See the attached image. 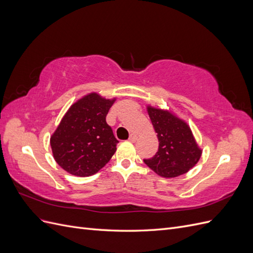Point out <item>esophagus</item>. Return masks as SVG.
Masks as SVG:
<instances>
[{"label": "esophagus", "mask_w": 253, "mask_h": 253, "mask_svg": "<svg viewBox=\"0 0 253 253\" xmlns=\"http://www.w3.org/2000/svg\"><path fill=\"white\" fill-rule=\"evenodd\" d=\"M137 140V136L135 134H131L129 135V138H128V141L131 142H135Z\"/></svg>", "instance_id": "34e87169"}]
</instances>
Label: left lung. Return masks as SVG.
Returning a JSON list of instances; mask_svg holds the SVG:
<instances>
[{
  "mask_svg": "<svg viewBox=\"0 0 253 253\" xmlns=\"http://www.w3.org/2000/svg\"><path fill=\"white\" fill-rule=\"evenodd\" d=\"M148 113L159 147L154 156L143 159L144 164L163 177H177L187 173L202 155L190 127L169 112L149 106Z\"/></svg>",
  "mask_w": 253,
  "mask_h": 253,
  "instance_id": "left-lung-1",
  "label": "left lung"
}]
</instances>
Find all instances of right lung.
<instances>
[{
    "label": "right lung",
    "instance_id": "right-lung-1",
    "mask_svg": "<svg viewBox=\"0 0 253 253\" xmlns=\"http://www.w3.org/2000/svg\"><path fill=\"white\" fill-rule=\"evenodd\" d=\"M114 101L93 93L66 112L50 137L53 158L66 172L90 176L110 162L119 142L105 120Z\"/></svg>",
    "mask_w": 253,
    "mask_h": 253
}]
</instances>
